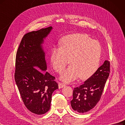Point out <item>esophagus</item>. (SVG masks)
Returning <instances> with one entry per match:
<instances>
[{
    "label": "esophagus",
    "mask_w": 125,
    "mask_h": 125,
    "mask_svg": "<svg viewBox=\"0 0 125 125\" xmlns=\"http://www.w3.org/2000/svg\"><path fill=\"white\" fill-rule=\"evenodd\" d=\"M66 86V85L62 83H59L58 84V87H59V88H63V87H64Z\"/></svg>",
    "instance_id": "esophagus-1"
}]
</instances>
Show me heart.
<instances>
[{
    "instance_id": "heart-1",
    "label": "heart",
    "mask_w": 125,
    "mask_h": 125,
    "mask_svg": "<svg viewBox=\"0 0 125 125\" xmlns=\"http://www.w3.org/2000/svg\"><path fill=\"white\" fill-rule=\"evenodd\" d=\"M101 54V46L97 41L88 36L76 33L63 37L59 49L54 48L51 54V62L54 69L62 72L69 62L71 65L63 71L61 79L65 82L76 79L88 78L96 71Z\"/></svg>"
}]
</instances>
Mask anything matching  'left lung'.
<instances>
[{
  "label": "left lung",
  "mask_w": 125,
  "mask_h": 125,
  "mask_svg": "<svg viewBox=\"0 0 125 125\" xmlns=\"http://www.w3.org/2000/svg\"><path fill=\"white\" fill-rule=\"evenodd\" d=\"M110 67V62L105 61L83 84L74 88L71 105L74 111L84 113L96 105L109 76Z\"/></svg>",
  "instance_id": "left-lung-1"
}]
</instances>
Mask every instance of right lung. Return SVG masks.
<instances>
[{"mask_svg": "<svg viewBox=\"0 0 125 125\" xmlns=\"http://www.w3.org/2000/svg\"><path fill=\"white\" fill-rule=\"evenodd\" d=\"M53 27L42 28L24 36L16 52L15 81L26 107L32 113L49 111L52 95L58 88L55 77L46 71L42 44Z\"/></svg>", "mask_w": 125, "mask_h": 125, "instance_id": "obj_1", "label": "right lung"}]
</instances>
